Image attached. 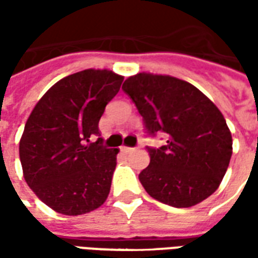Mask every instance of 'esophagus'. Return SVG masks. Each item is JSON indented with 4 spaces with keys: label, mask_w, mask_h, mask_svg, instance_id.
Here are the masks:
<instances>
[{
    "label": "esophagus",
    "mask_w": 258,
    "mask_h": 258,
    "mask_svg": "<svg viewBox=\"0 0 258 258\" xmlns=\"http://www.w3.org/2000/svg\"><path fill=\"white\" fill-rule=\"evenodd\" d=\"M133 151V148H128V146H123L121 148V152H124V153H128V152Z\"/></svg>",
    "instance_id": "obj_1"
}]
</instances>
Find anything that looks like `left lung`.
Masks as SVG:
<instances>
[{"mask_svg": "<svg viewBox=\"0 0 258 258\" xmlns=\"http://www.w3.org/2000/svg\"><path fill=\"white\" fill-rule=\"evenodd\" d=\"M123 91L142 116L145 134L166 135L146 146L149 166L140 181L153 199L190 207L214 194L232 156V137L218 107L195 85L170 76L140 73Z\"/></svg>", "mask_w": 258, "mask_h": 258, "instance_id": "1", "label": "left lung"}]
</instances>
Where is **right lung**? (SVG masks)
Returning a JSON list of instances; mask_svg holds the SVG:
<instances>
[{
  "label": "right lung",
  "mask_w": 258,
  "mask_h": 258,
  "mask_svg": "<svg viewBox=\"0 0 258 258\" xmlns=\"http://www.w3.org/2000/svg\"><path fill=\"white\" fill-rule=\"evenodd\" d=\"M123 80L110 70L70 74L44 94L27 118L19 144L26 182L60 214L90 213L110 192L118 149L103 146L98 123Z\"/></svg>",
  "instance_id": "right-lung-1"
}]
</instances>
